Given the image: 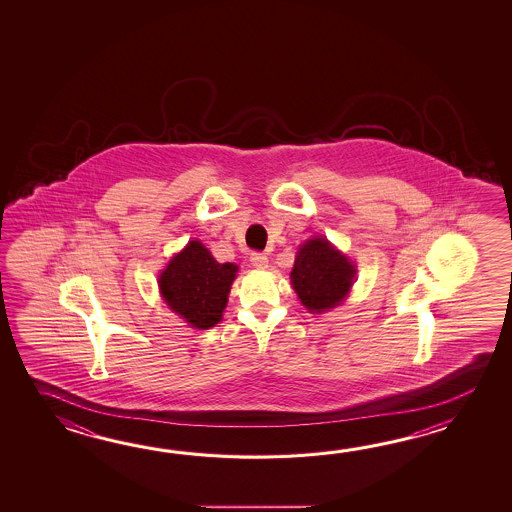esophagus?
Wrapping results in <instances>:
<instances>
[{
    "label": "esophagus",
    "instance_id": "1",
    "mask_svg": "<svg viewBox=\"0 0 512 512\" xmlns=\"http://www.w3.org/2000/svg\"><path fill=\"white\" fill-rule=\"evenodd\" d=\"M251 263L256 269H265L267 263H269V258L263 252H252Z\"/></svg>",
    "mask_w": 512,
    "mask_h": 512
}]
</instances>
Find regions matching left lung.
<instances>
[{
    "mask_svg": "<svg viewBox=\"0 0 512 512\" xmlns=\"http://www.w3.org/2000/svg\"><path fill=\"white\" fill-rule=\"evenodd\" d=\"M355 272V265L329 241L313 238L298 251L291 282L302 304L311 313H322L346 298Z\"/></svg>",
    "mask_w": 512,
    "mask_h": 512,
    "instance_id": "left-lung-1",
    "label": "left lung"
}]
</instances>
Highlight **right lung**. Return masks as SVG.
Here are the masks:
<instances>
[{
    "label": "right lung",
    "instance_id": "obj_1",
    "mask_svg": "<svg viewBox=\"0 0 512 512\" xmlns=\"http://www.w3.org/2000/svg\"><path fill=\"white\" fill-rule=\"evenodd\" d=\"M236 271L234 263H218L199 241H190L161 274L159 287L177 315L190 326L208 329L223 316Z\"/></svg>",
    "mask_w": 512,
    "mask_h": 512
}]
</instances>
